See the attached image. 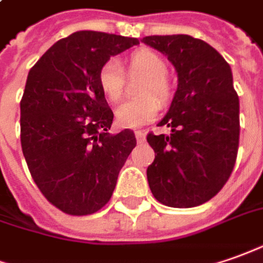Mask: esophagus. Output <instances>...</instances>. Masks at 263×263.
<instances>
[{
  "instance_id": "1",
  "label": "esophagus",
  "mask_w": 263,
  "mask_h": 263,
  "mask_svg": "<svg viewBox=\"0 0 263 263\" xmlns=\"http://www.w3.org/2000/svg\"><path fill=\"white\" fill-rule=\"evenodd\" d=\"M135 138L138 142H144L145 141V132L144 131H137L135 132Z\"/></svg>"
}]
</instances>
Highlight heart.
I'll use <instances>...</instances> for the list:
<instances>
[{"instance_id": "b5f03b06", "label": "heart", "mask_w": 263, "mask_h": 263, "mask_svg": "<svg viewBox=\"0 0 263 263\" xmlns=\"http://www.w3.org/2000/svg\"><path fill=\"white\" fill-rule=\"evenodd\" d=\"M128 69L129 73L144 74L145 80L139 87V95H148L137 99L124 102L115 112L117 124L122 128H139L151 122L158 110L160 102H165L171 93V86L165 76L167 64L158 53L153 50L141 49L134 51L128 57ZM124 70L117 59H109L102 64L98 83L102 93L109 102H118L124 93ZM154 94L159 99L151 97Z\"/></svg>"}]
</instances>
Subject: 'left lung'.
<instances>
[{"label":"left lung","mask_w":263,"mask_h":263,"mask_svg":"<svg viewBox=\"0 0 263 263\" xmlns=\"http://www.w3.org/2000/svg\"><path fill=\"white\" fill-rule=\"evenodd\" d=\"M142 43L167 56L177 90L158 126L148 134L155 151L146 178L154 197L170 207L200 206L229 180L239 146V98L229 63L210 44L187 34L148 35Z\"/></svg>","instance_id":"1"}]
</instances>
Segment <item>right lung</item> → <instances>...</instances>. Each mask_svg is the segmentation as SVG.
<instances>
[{"label": "right lung", "instance_id": "1", "mask_svg": "<svg viewBox=\"0 0 263 263\" xmlns=\"http://www.w3.org/2000/svg\"><path fill=\"white\" fill-rule=\"evenodd\" d=\"M138 39L76 31L50 47L27 76L21 148L33 180L62 212L85 216L110 199L137 139L131 129L109 134L114 112L102 93V64Z\"/></svg>", "mask_w": 263, "mask_h": 263}]
</instances>
